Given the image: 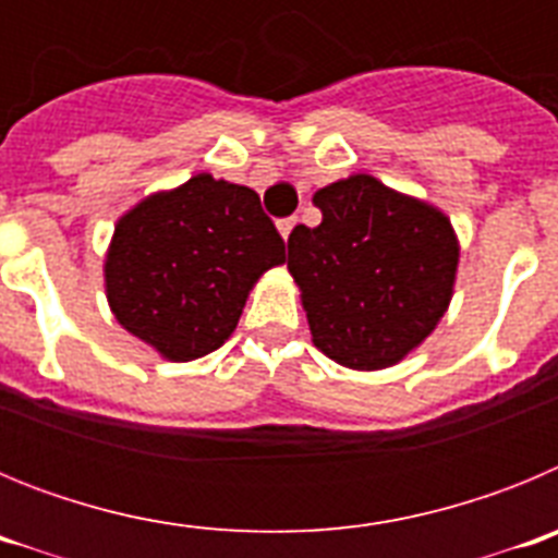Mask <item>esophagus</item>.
<instances>
[{"label":"esophagus","mask_w":558,"mask_h":558,"mask_svg":"<svg viewBox=\"0 0 558 558\" xmlns=\"http://www.w3.org/2000/svg\"><path fill=\"white\" fill-rule=\"evenodd\" d=\"M295 223H299V220H295V218H284V220H279V234H282L284 240H288L290 231L295 229Z\"/></svg>","instance_id":"1"}]
</instances>
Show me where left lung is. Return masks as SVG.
Listing matches in <instances>:
<instances>
[{
	"label": "left lung",
	"instance_id": "1",
	"mask_svg": "<svg viewBox=\"0 0 558 558\" xmlns=\"http://www.w3.org/2000/svg\"><path fill=\"white\" fill-rule=\"evenodd\" d=\"M313 204L322 223L295 226L288 236L313 343L340 366H393L447 313L456 231L436 206L363 172L318 190Z\"/></svg>",
	"mask_w": 558,
	"mask_h": 558
}]
</instances>
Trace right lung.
Masks as SVG:
<instances>
[{
    "mask_svg": "<svg viewBox=\"0 0 558 558\" xmlns=\"http://www.w3.org/2000/svg\"><path fill=\"white\" fill-rule=\"evenodd\" d=\"M282 263L259 195L201 172L122 215L106 256L108 304L128 332L186 363L223 347L256 279Z\"/></svg>",
    "mask_w": 558,
    "mask_h": 558,
    "instance_id": "right-lung-1",
    "label": "right lung"
}]
</instances>
